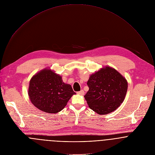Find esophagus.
Here are the masks:
<instances>
[{"mask_svg":"<svg viewBox=\"0 0 155 155\" xmlns=\"http://www.w3.org/2000/svg\"><path fill=\"white\" fill-rule=\"evenodd\" d=\"M78 94H80V95H84V91L83 90H82L78 91Z\"/></svg>","mask_w":155,"mask_h":155,"instance_id":"esophagus-1","label":"esophagus"}]
</instances>
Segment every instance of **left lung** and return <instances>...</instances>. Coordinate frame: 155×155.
<instances>
[{"instance_id": "1", "label": "left lung", "mask_w": 155, "mask_h": 155, "mask_svg": "<svg viewBox=\"0 0 155 155\" xmlns=\"http://www.w3.org/2000/svg\"><path fill=\"white\" fill-rule=\"evenodd\" d=\"M87 85L89 90L84 97L89 107L99 114L116 110L123 102L128 88L125 78L110 67L91 74Z\"/></svg>"}]
</instances>
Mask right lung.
Segmentation results:
<instances>
[{
  "mask_svg": "<svg viewBox=\"0 0 155 155\" xmlns=\"http://www.w3.org/2000/svg\"><path fill=\"white\" fill-rule=\"evenodd\" d=\"M76 94L71 86L63 82L62 77L50 69H44L30 81L28 96L38 109L48 113L61 111Z\"/></svg>",
  "mask_w": 155,
  "mask_h": 155,
  "instance_id": "obj_1",
  "label": "right lung"
}]
</instances>
